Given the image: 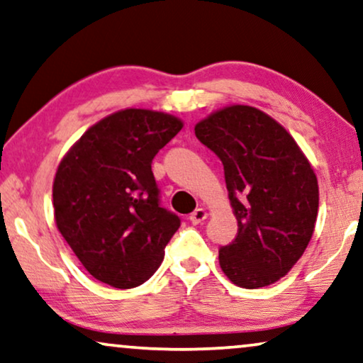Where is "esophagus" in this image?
<instances>
[{
  "mask_svg": "<svg viewBox=\"0 0 363 363\" xmlns=\"http://www.w3.org/2000/svg\"><path fill=\"white\" fill-rule=\"evenodd\" d=\"M207 218V212H205L203 208H197V210H194V212L189 215V220H191V223L192 225H199V223H202V221Z\"/></svg>",
  "mask_w": 363,
  "mask_h": 363,
  "instance_id": "1",
  "label": "esophagus"
}]
</instances>
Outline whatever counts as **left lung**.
Segmentation results:
<instances>
[{"label": "left lung", "mask_w": 363, "mask_h": 363, "mask_svg": "<svg viewBox=\"0 0 363 363\" xmlns=\"http://www.w3.org/2000/svg\"><path fill=\"white\" fill-rule=\"evenodd\" d=\"M196 137L223 163L238 235L221 246L223 274L242 289L277 282L310 242L320 191L294 137L266 112L228 106L196 125Z\"/></svg>", "instance_id": "8db88e82"}]
</instances>
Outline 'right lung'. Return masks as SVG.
Instances as JSON below:
<instances>
[{"mask_svg":"<svg viewBox=\"0 0 363 363\" xmlns=\"http://www.w3.org/2000/svg\"><path fill=\"white\" fill-rule=\"evenodd\" d=\"M182 127L164 112H113L86 130L58 164L57 228L99 282L133 289L163 262L181 220L160 205L151 161Z\"/></svg>","mask_w":363,"mask_h":363,"instance_id":"obj_1","label":"right lung"}]
</instances>
